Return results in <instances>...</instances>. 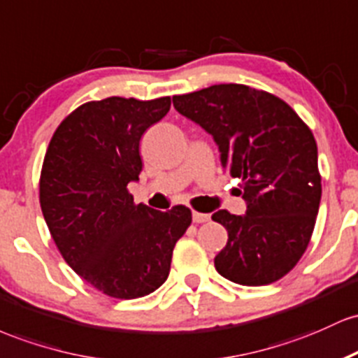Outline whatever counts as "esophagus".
I'll return each mask as SVG.
<instances>
[{
	"mask_svg": "<svg viewBox=\"0 0 358 358\" xmlns=\"http://www.w3.org/2000/svg\"><path fill=\"white\" fill-rule=\"evenodd\" d=\"M192 222H194V223H206V222H210V215H206V213L192 211Z\"/></svg>",
	"mask_w": 358,
	"mask_h": 358,
	"instance_id": "obj_1",
	"label": "esophagus"
}]
</instances>
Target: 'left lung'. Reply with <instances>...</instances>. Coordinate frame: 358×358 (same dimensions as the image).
<instances>
[{"label": "left lung", "mask_w": 358, "mask_h": 358, "mask_svg": "<svg viewBox=\"0 0 358 358\" xmlns=\"http://www.w3.org/2000/svg\"><path fill=\"white\" fill-rule=\"evenodd\" d=\"M180 115L213 135L220 160L242 179L247 213H213L228 242L216 271L242 286L284 277L306 252L321 199L318 147L286 101L245 84H215L172 98Z\"/></svg>", "instance_id": "left-lung-1"}]
</instances>
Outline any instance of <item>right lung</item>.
<instances>
[{
	"label": "right lung",
	"mask_w": 358,
	"mask_h": 358,
	"mask_svg": "<svg viewBox=\"0 0 358 358\" xmlns=\"http://www.w3.org/2000/svg\"><path fill=\"white\" fill-rule=\"evenodd\" d=\"M171 110V98L84 103L52 136L40 206L64 260L103 294L135 299L166 282L189 208L135 204L128 184L142 172L140 138Z\"/></svg>",
	"instance_id": "1"
}]
</instances>
